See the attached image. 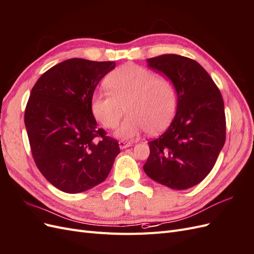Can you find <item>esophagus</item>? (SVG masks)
Returning a JSON list of instances; mask_svg holds the SVG:
<instances>
[{
	"mask_svg": "<svg viewBox=\"0 0 254 254\" xmlns=\"http://www.w3.org/2000/svg\"><path fill=\"white\" fill-rule=\"evenodd\" d=\"M119 145H120V148L121 149H125L127 147H130V146H131V143L126 142V141H120Z\"/></svg>",
	"mask_w": 254,
	"mask_h": 254,
	"instance_id": "esophagus-1",
	"label": "esophagus"
}]
</instances>
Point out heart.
Returning <instances> with one entry per match:
<instances>
[{"label":"heart","mask_w":254,"mask_h":254,"mask_svg":"<svg viewBox=\"0 0 254 254\" xmlns=\"http://www.w3.org/2000/svg\"><path fill=\"white\" fill-rule=\"evenodd\" d=\"M109 92H95L91 99L94 118L123 140H134L142 132L159 133L171 124L177 110V90L173 80L137 64H125L106 79Z\"/></svg>","instance_id":"obj_1"}]
</instances>
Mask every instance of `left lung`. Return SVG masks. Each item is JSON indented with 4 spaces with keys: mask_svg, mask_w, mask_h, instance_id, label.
Here are the masks:
<instances>
[{
    "mask_svg": "<svg viewBox=\"0 0 254 254\" xmlns=\"http://www.w3.org/2000/svg\"><path fill=\"white\" fill-rule=\"evenodd\" d=\"M147 64L173 80L178 102L170 127L148 142L144 172L165 187L187 190L209 175L224 147V101L211 76L193 59L166 54L147 59Z\"/></svg>",
    "mask_w": 254,
    "mask_h": 254,
    "instance_id": "obj_1",
    "label": "left lung"
}]
</instances>
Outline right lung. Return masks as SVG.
<instances>
[{
  "mask_svg": "<svg viewBox=\"0 0 254 254\" xmlns=\"http://www.w3.org/2000/svg\"><path fill=\"white\" fill-rule=\"evenodd\" d=\"M114 67L113 61L67 59L42 74L30 92L24 123L35 163L64 193L102 183L120 153L91 110L96 86Z\"/></svg>",
  "mask_w": 254,
  "mask_h": 254,
  "instance_id": "right-lung-1",
  "label": "right lung"
}]
</instances>
